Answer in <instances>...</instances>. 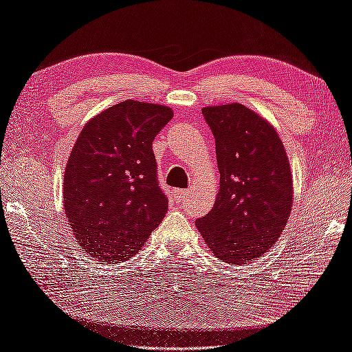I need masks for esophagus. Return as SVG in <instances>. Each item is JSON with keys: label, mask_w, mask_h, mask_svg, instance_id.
<instances>
[{"label": "esophagus", "mask_w": 352, "mask_h": 352, "mask_svg": "<svg viewBox=\"0 0 352 352\" xmlns=\"http://www.w3.org/2000/svg\"><path fill=\"white\" fill-rule=\"evenodd\" d=\"M189 190H177L175 192V195H177V199L178 201H184L186 198H187V196H189Z\"/></svg>", "instance_id": "obj_1"}]
</instances>
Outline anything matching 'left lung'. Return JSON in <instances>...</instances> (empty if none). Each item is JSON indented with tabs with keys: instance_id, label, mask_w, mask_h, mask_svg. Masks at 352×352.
Listing matches in <instances>:
<instances>
[{
	"instance_id": "8db88e82",
	"label": "left lung",
	"mask_w": 352,
	"mask_h": 352,
	"mask_svg": "<svg viewBox=\"0 0 352 352\" xmlns=\"http://www.w3.org/2000/svg\"><path fill=\"white\" fill-rule=\"evenodd\" d=\"M202 116L216 139L220 189L196 228L220 261L246 264L272 249L288 223L287 151L274 127L241 103L208 106Z\"/></svg>"
}]
</instances>
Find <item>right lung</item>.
<instances>
[{
  "label": "right lung",
  "instance_id": "obj_1",
  "mask_svg": "<svg viewBox=\"0 0 352 352\" xmlns=\"http://www.w3.org/2000/svg\"><path fill=\"white\" fill-rule=\"evenodd\" d=\"M174 112L126 100L89 120L64 173V211L88 255L102 263L133 256L168 211L153 141Z\"/></svg>",
  "mask_w": 352,
  "mask_h": 352
}]
</instances>
